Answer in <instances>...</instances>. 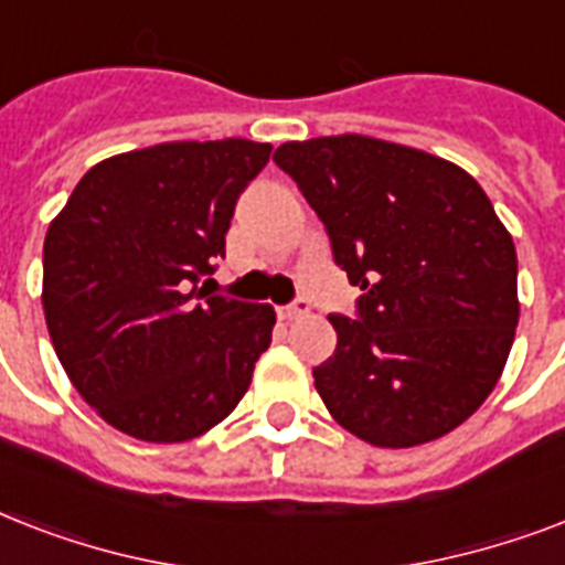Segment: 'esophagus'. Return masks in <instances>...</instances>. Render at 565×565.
<instances>
[{
	"instance_id": "34e87169",
	"label": "esophagus",
	"mask_w": 565,
	"mask_h": 565,
	"mask_svg": "<svg viewBox=\"0 0 565 565\" xmlns=\"http://www.w3.org/2000/svg\"><path fill=\"white\" fill-rule=\"evenodd\" d=\"M308 310H310L308 299H296L292 305H287V308H278V317H281L284 322H292V319L305 317Z\"/></svg>"
}]
</instances>
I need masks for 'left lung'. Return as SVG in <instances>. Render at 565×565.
<instances>
[{"instance_id":"1","label":"left lung","mask_w":565,"mask_h":565,"mask_svg":"<svg viewBox=\"0 0 565 565\" xmlns=\"http://www.w3.org/2000/svg\"><path fill=\"white\" fill-rule=\"evenodd\" d=\"M273 161L363 290L358 319L328 317L337 349L313 370L328 413L377 448L446 437L499 384L519 322L516 246L481 184L366 135L284 143Z\"/></svg>"}]
</instances>
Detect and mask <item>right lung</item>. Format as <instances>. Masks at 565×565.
<instances>
[{"mask_svg":"<svg viewBox=\"0 0 565 565\" xmlns=\"http://www.w3.org/2000/svg\"><path fill=\"white\" fill-rule=\"evenodd\" d=\"M273 146L172 140L87 170L43 243V313L64 372L110 428L188 443L220 425L273 343L275 310L195 290ZM194 287L190 288L189 284Z\"/></svg>","mask_w":565,"mask_h":565,"instance_id":"right-lung-1","label":"right lung"}]
</instances>
